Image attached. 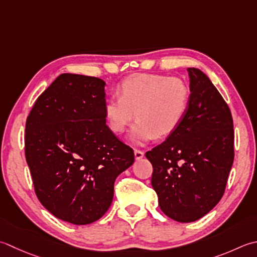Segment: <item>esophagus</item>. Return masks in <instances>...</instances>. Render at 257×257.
<instances>
[{
  "label": "esophagus",
  "instance_id": "1",
  "mask_svg": "<svg viewBox=\"0 0 257 257\" xmlns=\"http://www.w3.org/2000/svg\"><path fill=\"white\" fill-rule=\"evenodd\" d=\"M135 158H136V160H140L142 159L143 157H144V153L142 152V150H139V149H135Z\"/></svg>",
  "mask_w": 257,
  "mask_h": 257
}]
</instances>
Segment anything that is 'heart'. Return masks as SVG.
Masks as SVG:
<instances>
[{"label": "heart", "instance_id": "heart-1", "mask_svg": "<svg viewBox=\"0 0 257 257\" xmlns=\"http://www.w3.org/2000/svg\"><path fill=\"white\" fill-rule=\"evenodd\" d=\"M119 98L104 103L103 113L108 127L122 134L134 118L138 119L130 133L136 144H144L172 135L187 112L189 88L184 80L160 74H139L119 84Z\"/></svg>", "mask_w": 257, "mask_h": 257}]
</instances>
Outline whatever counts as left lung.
Returning <instances> with one entry per match:
<instances>
[{
  "label": "left lung",
  "instance_id": "1",
  "mask_svg": "<svg viewBox=\"0 0 257 257\" xmlns=\"http://www.w3.org/2000/svg\"><path fill=\"white\" fill-rule=\"evenodd\" d=\"M189 104L182 123L146 157L159 207L174 220L190 223L223 197L234 162L233 118L227 103L203 71L187 69Z\"/></svg>",
  "mask_w": 257,
  "mask_h": 257
}]
</instances>
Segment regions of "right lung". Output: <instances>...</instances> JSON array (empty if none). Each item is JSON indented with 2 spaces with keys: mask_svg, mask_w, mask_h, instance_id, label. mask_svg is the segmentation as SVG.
Listing matches in <instances>:
<instances>
[{
  "mask_svg": "<svg viewBox=\"0 0 257 257\" xmlns=\"http://www.w3.org/2000/svg\"><path fill=\"white\" fill-rule=\"evenodd\" d=\"M105 82L60 74L37 99L25 123V158L38 198L74 225L107 212L118 176L135 162L133 148L105 124Z\"/></svg>",
  "mask_w": 257,
  "mask_h": 257,
  "instance_id": "obj_1",
  "label": "right lung"
}]
</instances>
